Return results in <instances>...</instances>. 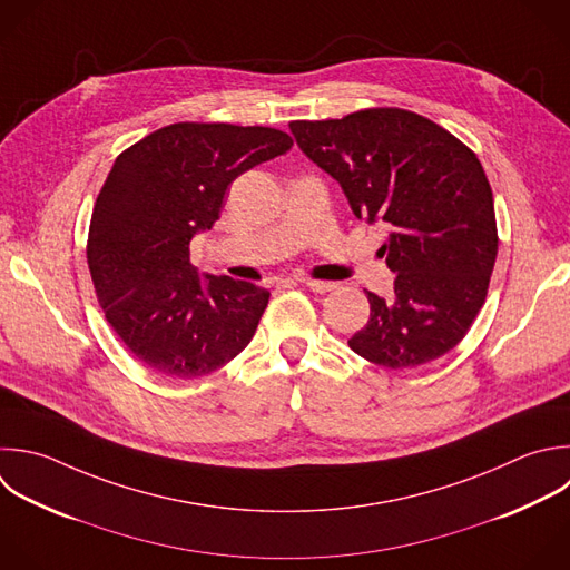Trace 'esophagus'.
<instances>
[{
	"mask_svg": "<svg viewBox=\"0 0 570 570\" xmlns=\"http://www.w3.org/2000/svg\"><path fill=\"white\" fill-rule=\"evenodd\" d=\"M305 287H309L312 292L316 294H325V292H332L336 287V283H330V281H312V278H303L301 281Z\"/></svg>",
	"mask_w": 570,
	"mask_h": 570,
	"instance_id": "1",
	"label": "esophagus"
}]
</instances>
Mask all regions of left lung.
I'll list each match as a JSON object with an SVG mask.
<instances>
[{
  "label": "left lung",
  "mask_w": 570,
  "mask_h": 570,
  "mask_svg": "<svg viewBox=\"0 0 570 570\" xmlns=\"http://www.w3.org/2000/svg\"><path fill=\"white\" fill-rule=\"evenodd\" d=\"M289 129L343 187L356 218L390 227L379 252L396 274L394 298L365 292L370 321L347 345L390 370L450 352L485 301L499 245L492 189L474 151L396 107L294 120Z\"/></svg>",
  "instance_id": "left-lung-1"
}]
</instances>
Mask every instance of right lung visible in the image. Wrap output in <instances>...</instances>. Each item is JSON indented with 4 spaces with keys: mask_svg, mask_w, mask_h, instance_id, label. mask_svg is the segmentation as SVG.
<instances>
[{
    "mask_svg": "<svg viewBox=\"0 0 570 570\" xmlns=\"http://www.w3.org/2000/svg\"><path fill=\"white\" fill-rule=\"evenodd\" d=\"M292 145L272 127L176 122L116 158L94 205L87 261L109 325L154 372L198 379L252 341L269 292L229 276L203 281L189 243L220 218L240 174Z\"/></svg>",
    "mask_w": 570,
    "mask_h": 570,
    "instance_id": "add662e5",
    "label": "right lung"
}]
</instances>
